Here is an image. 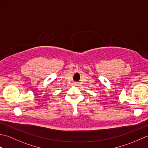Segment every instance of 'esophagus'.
<instances>
[{"label": "esophagus", "instance_id": "1", "mask_svg": "<svg viewBox=\"0 0 148 148\" xmlns=\"http://www.w3.org/2000/svg\"><path fill=\"white\" fill-rule=\"evenodd\" d=\"M73 84H74V85H76V84H77V83H74Z\"/></svg>", "mask_w": 148, "mask_h": 148}]
</instances>
